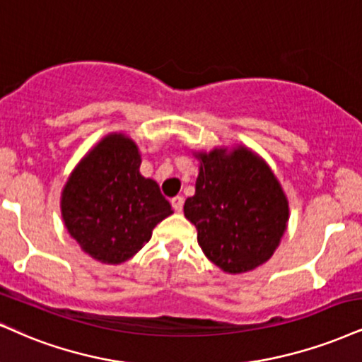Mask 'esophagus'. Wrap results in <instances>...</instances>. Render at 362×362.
I'll use <instances>...</instances> for the list:
<instances>
[{
  "label": "esophagus",
  "mask_w": 362,
  "mask_h": 362,
  "mask_svg": "<svg viewBox=\"0 0 362 362\" xmlns=\"http://www.w3.org/2000/svg\"><path fill=\"white\" fill-rule=\"evenodd\" d=\"M170 202H172V207L175 209V212H182V209H184V197L182 195H177Z\"/></svg>",
  "instance_id": "1"
}]
</instances>
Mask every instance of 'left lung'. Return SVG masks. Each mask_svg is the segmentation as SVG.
<instances>
[{
  "instance_id": "obj_1",
  "label": "left lung",
  "mask_w": 362,
  "mask_h": 362,
  "mask_svg": "<svg viewBox=\"0 0 362 362\" xmlns=\"http://www.w3.org/2000/svg\"><path fill=\"white\" fill-rule=\"evenodd\" d=\"M195 194L184 214L197 228L204 255L239 275L267 263L288 223V200L263 158L246 146L197 151Z\"/></svg>"
}]
</instances>
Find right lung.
Listing matches in <instances>:
<instances>
[{
	"label": "right lung",
	"mask_w": 362,
	"mask_h": 362,
	"mask_svg": "<svg viewBox=\"0 0 362 362\" xmlns=\"http://www.w3.org/2000/svg\"><path fill=\"white\" fill-rule=\"evenodd\" d=\"M138 145L123 133L104 136L81 160L62 190L60 211L69 234L90 258L124 263L173 214L151 178L139 173Z\"/></svg>",
	"instance_id": "right-lung-1"
}]
</instances>
